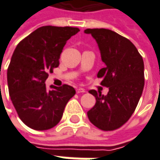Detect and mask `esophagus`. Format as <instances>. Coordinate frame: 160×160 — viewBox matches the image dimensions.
<instances>
[{
  "label": "esophagus",
  "instance_id": "1",
  "mask_svg": "<svg viewBox=\"0 0 160 160\" xmlns=\"http://www.w3.org/2000/svg\"><path fill=\"white\" fill-rule=\"evenodd\" d=\"M83 92H85V90L83 88H77V93H83Z\"/></svg>",
  "mask_w": 160,
  "mask_h": 160
}]
</instances>
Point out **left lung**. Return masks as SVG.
I'll list each match as a JSON object with an SVG mask.
<instances>
[{"label":"left lung","instance_id":"left-lung-1","mask_svg":"<svg viewBox=\"0 0 160 160\" xmlns=\"http://www.w3.org/2000/svg\"><path fill=\"white\" fill-rule=\"evenodd\" d=\"M98 43L105 68L98 72L101 84L108 87L107 95L95 90L89 92L96 103L87 112L92 125L113 131L126 124L134 112L144 87L143 59L127 38L105 28L85 29Z\"/></svg>","mask_w":160,"mask_h":160}]
</instances>
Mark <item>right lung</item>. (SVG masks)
Masks as SVG:
<instances>
[{"label": "right lung", "mask_w": 160, "mask_h": 160, "mask_svg": "<svg viewBox=\"0 0 160 160\" xmlns=\"http://www.w3.org/2000/svg\"><path fill=\"white\" fill-rule=\"evenodd\" d=\"M77 28L45 26L37 28L17 45L7 72L11 102L28 127L43 131L60 121L67 103L76 94L68 84L46 89L49 73L59 65L67 41Z\"/></svg>", "instance_id": "1"}]
</instances>
